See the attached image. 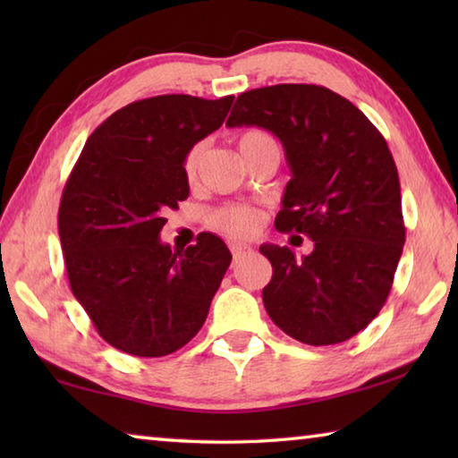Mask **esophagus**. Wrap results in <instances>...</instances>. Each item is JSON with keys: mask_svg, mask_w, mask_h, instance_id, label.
I'll list each match as a JSON object with an SVG mask.
<instances>
[{"mask_svg": "<svg viewBox=\"0 0 458 458\" xmlns=\"http://www.w3.org/2000/svg\"><path fill=\"white\" fill-rule=\"evenodd\" d=\"M230 250H232V257H234L236 265L240 260L250 257V254H252V248L246 246V244H230Z\"/></svg>", "mask_w": 458, "mask_h": 458, "instance_id": "esophagus-1", "label": "esophagus"}]
</instances>
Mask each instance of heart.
Segmentation results:
<instances>
[{
  "mask_svg": "<svg viewBox=\"0 0 458 458\" xmlns=\"http://www.w3.org/2000/svg\"><path fill=\"white\" fill-rule=\"evenodd\" d=\"M206 141H198L183 155L182 167L185 180L190 183L198 180L201 164H204L206 157ZM238 149L246 161H250L265 153H278V145L275 141V137L268 135L267 131L250 129L244 131V133L238 137ZM208 222H210V226L214 230H218L220 234H226L230 238H250L257 234L262 226V214L252 206L232 204L222 206L216 212H212Z\"/></svg>",
  "mask_w": 458,
  "mask_h": 458,
  "instance_id": "obj_1",
  "label": "heart"
}]
</instances>
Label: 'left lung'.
<instances>
[{"label":"left lung","instance_id":"obj_1","mask_svg":"<svg viewBox=\"0 0 458 458\" xmlns=\"http://www.w3.org/2000/svg\"><path fill=\"white\" fill-rule=\"evenodd\" d=\"M257 125L284 147L293 177L275 226L315 242L309 257L265 244L273 265L262 291L286 335L333 345L376 319L404 248L400 180L386 139L350 100L317 84L242 92L226 127Z\"/></svg>","mask_w":458,"mask_h":458}]
</instances>
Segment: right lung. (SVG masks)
I'll list each match as a JSON object with an SVG mask.
<instances>
[{
	"instance_id": "right-lung-1",
	"label": "right lung",
	"mask_w": 458,
	"mask_h": 458,
	"mask_svg": "<svg viewBox=\"0 0 458 458\" xmlns=\"http://www.w3.org/2000/svg\"><path fill=\"white\" fill-rule=\"evenodd\" d=\"M234 97L159 95L92 131L58 210L68 283L108 345L137 358L183 347L204 325L232 254L218 236L185 252L159 240L165 212L190 196L183 155L220 129Z\"/></svg>"
}]
</instances>
